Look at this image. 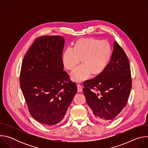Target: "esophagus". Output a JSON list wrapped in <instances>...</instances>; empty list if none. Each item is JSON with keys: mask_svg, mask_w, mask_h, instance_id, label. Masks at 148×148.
Here are the masks:
<instances>
[{"mask_svg": "<svg viewBox=\"0 0 148 148\" xmlns=\"http://www.w3.org/2000/svg\"><path fill=\"white\" fill-rule=\"evenodd\" d=\"M77 89H78V92H81L82 91V87L80 84H77Z\"/></svg>", "mask_w": 148, "mask_h": 148, "instance_id": "obj_1", "label": "esophagus"}]
</instances>
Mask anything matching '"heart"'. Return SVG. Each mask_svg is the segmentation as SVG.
Segmentation results:
<instances>
[{
    "label": "heart",
    "instance_id": "b5f03b06",
    "mask_svg": "<svg viewBox=\"0 0 148 148\" xmlns=\"http://www.w3.org/2000/svg\"><path fill=\"white\" fill-rule=\"evenodd\" d=\"M112 56V48L108 41L94 38L78 40L73 47H67L62 55L64 67L72 70L81 60L82 64L71 73V78L81 82L88 79L91 74L98 75L107 67Z\"/></svg>",
    "mask_w": 148,
    "mask_h": 148
}]
</instances>
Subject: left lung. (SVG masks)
<instances>
[{"label":"left lung","mask_w":148,"mask_h":148,"mask_svg":"<svg viewBox=\"0 0 148 148\" xmlns=\"http://www.w3.org/2000/svg\"><path fill=\"white\" fill-rule=\"evenodd\" d=\"M83 92L94 118L101 123L115 118L126 106L132 88L130 64L115 41L111 58L105 70L84 82Z\"/></svg>","instance_id":"obj_1"}]
</instances>
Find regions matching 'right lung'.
<instances>
[{
    "label": "right lung",
    "instance_id": "right-lung-1",
    "mask_svg": "<svg viewBox=\"0 0 148 148\" xmlns=\"http://www.w3.org/2000/svg\"><path fill=\"white\" fill-rule=\"evenodd\" d=\"M64 39L60 36L39 37L23 60L21 90L29 111L37 121L54 125L64 118L77 92L76 84L64 70Z\"/></svg>",
    "mask_w": 148,
    "mask_h": 148
}]
</instances>
